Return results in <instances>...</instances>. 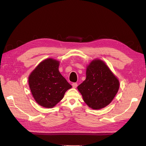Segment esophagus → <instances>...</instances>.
<instances>
[{"label":"esophagus","instance_id":"esophagus-1","mask_svg":"<svg viewBox=\"0 0 146 146\" xmlns=\"http://www.w3.org/2000/svg\"><path fill=\"white\" fill-rule=\"evenodd\" d=\"M72 87L74 88H76L77 87V86H78V84L77 83H73L72 84Z\"/></svg>","mask_w":146,"mask_h":146}]
</instances>
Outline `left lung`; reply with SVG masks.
I'll return each instance as SVG.
<instances>
[{
	"instance_id": "8db88e82",
	"label": "left lung",
	"mask_w": 146,
	"mask_h": 146,
	"mask_svg": "<svg viewBox=\"0 0 146 146\" xmlns=\"http://www.w3.org/2000/svg\"><path fill=\"white\" fill-rule=\"evenodd\" d=\"M86 79L77 89L88 107L99 110L109 105L116 95L119 82L103 61L92 60L87 66Z\"/></svg>"
}]
</instances>
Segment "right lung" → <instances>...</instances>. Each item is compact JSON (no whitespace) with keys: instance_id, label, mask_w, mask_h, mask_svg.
Returning <instances> with one entry per match:
<instances>
[{"instance_id":"right-lung-1","label":"right lung","mask_w":146,"mask_h":146,"mask_svg":"<svg viewBox=\"0 0 146 146\" xmlns=\"http://www.w3.org/2000/svg\"><path fill=\"white\" fill-rule=\"evenodd\" d=\"M59 61L52 58L42 61L29 77V84L35 101L45 108H53L62 100L72 86L58 70Z\"/></svg>"}]
</instances>
